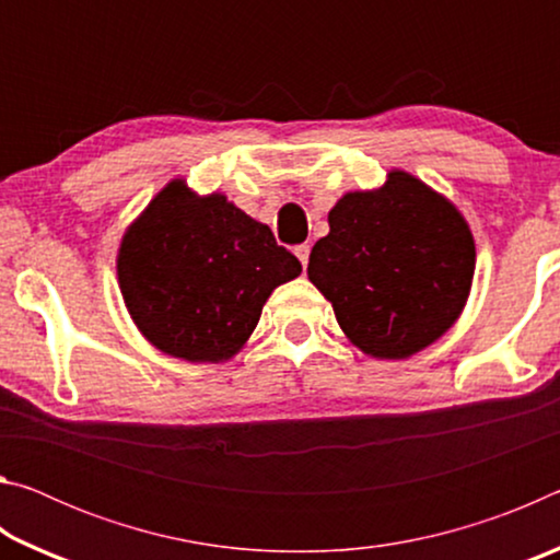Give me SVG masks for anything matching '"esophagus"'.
<instances>
[{
    "label": "esophagus",
    "instance_id": "1",
    "mask_svg": "<svg viewBox=\"0 0 560 560\" xmlns=\"http://www.w3.org/2000/svg\"><path fill=\"white\" fill-rule=\"evenodd\" d=\"M296 257H299V261H301V267L306 269L308 267V254H311V246L308 244H301V246H296Z\"/></svg>",
    "mask_w": 560,
    "mask_h": 560
}]
</instances>
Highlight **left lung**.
Returning <instances> with one entry per match:
<instances>
[{"label":"left lung","mask_w":560,"mask_h":560,"mask_svg":"<svg viewBox=\"0 0 560 560\" xmlns=\"http://www.w3.org/2000/svg\"><path fill=\"white\" fill-rule=\"evenodd\" d=\"M308 257V279L365 355L402 360L447 334L469 299L474 236L447 197L390 170L383 187L346 192Z\"/></svg>","instance_id":"obj_1"}]
</instances>
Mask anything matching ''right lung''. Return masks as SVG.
I'll use <instances>...</instances> for the list:
<instances>
[{
	"label": "right lung",
	"instance_id": "add662e5",
	"mask_svg": "<svg viewBox=\"0 0 560 560\" xmlns=\"http://www.w3.org/2000/svg\"><path fill=\"white\" fill-rule=\"evenodd\" d=\"M116 269L132 324L150 343L189 363H224L301 261L224 195H197L177 177L122 234Z\"/></svg>",
	"mask_w": 560,
	"mask_h": 560
}]
</instances>
